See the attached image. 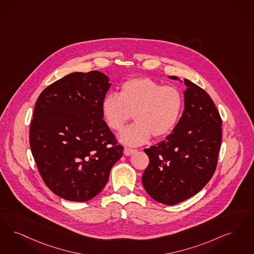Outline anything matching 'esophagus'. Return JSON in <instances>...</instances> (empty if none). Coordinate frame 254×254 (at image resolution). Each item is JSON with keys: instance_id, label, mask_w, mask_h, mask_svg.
I'll use <instances>...</instances> for the list:
<instances>
[{"instance_id": "1", "label": "esophagus", "mask_w": 254, "mask_h": 254, "mask_svg": "<svg viewBox=\"0 0 254 254\" xmlns=\"http://www.w3.org/2000/svg\"><path fill=\"white\" fill-rule=\"evenodd\" d=\"M137 151V149H132V148H128V147H125L124 148V154L126 156H130L133 153H135Z\"/></svg>"}]
</instances>
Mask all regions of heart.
I'll return each instance as SVG.
<instances>
[{"instance_id":"heart-1","label":"heart","mask_w":254,"mask_h":254,"mask_svg":"<svg viewBox=\"0 0 254 254\" xmlns=\"http://www.w3.org/2000/svg\"><path fill=\"white\" fill-rule=\"evenodd\" d=\"M184 98L175 86H163L149 77L124 82L119 95L107 94L101 104L103 118L113 131H122L133 114L136 123L123 132L121 142L139 145L151 135L156 139L168 136L183 113Z\"/></svg>"}]
</instances>
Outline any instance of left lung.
Segmentation results:
<instances>
[{
  "instance_id": "1",
  "label": "left lung",
  "mask_w": 254,
  "mask_h": 254,
  "mask_svg": "<svg viewBox=\"0 0 254 254\" xmlns=\"http://www.w3.org/2000/svg\"><path fill=\"white\" fill-rule=\"evenodd\" d=\"M184 84V111L177 127L165 140L144 149L149 163L143 188L165 205L183 202L209 183L222 141V120L210 95L188 79Z\"/></svg>"
}]
</instances>
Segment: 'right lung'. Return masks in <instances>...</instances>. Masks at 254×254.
Here are the masks:
<instances>
[{"label":"right lung","instance_id":"obj_1","mask_svg":"<svg viewBox=\"0 0 254 254\" xmlns=\"http://www.w3.org/2000/svg\"><path fill=\"white\" fill-rule=\"evenodd\" d=\"M109 81L101 71L71 72L45 88L36 102L29 129L32 155L46 186L64 199L94 197L123 156L102 115Z\"/></svg>","mask_w":254,"mask_h":254}]
</instances>
